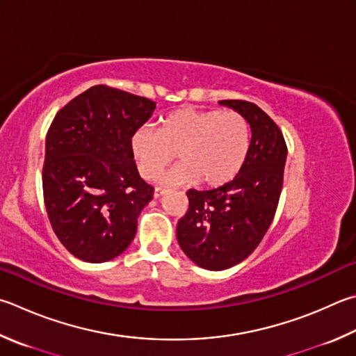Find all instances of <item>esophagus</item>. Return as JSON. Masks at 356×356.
Segmentation results:
<instances>
[{
  "mask_svg": "<svg viewBox=\"0 0 356 356\" xmlns=\"http://www.w3.org/2000/svg\"><path fill=\"white\" fill-rule=\"evenodd\" d=\"M166 193V190L165 188H160V186H157L156 190H154V197H160V196H163Z\"/></svg>",
  "mask_w": 356,
  "mask_h": 356,
  "instance_id": "34e87169",
  "label": "esophagus"
}]
</instances>
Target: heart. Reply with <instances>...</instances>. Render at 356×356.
<instances>
[{"instance_id":"b5f03b06","label":"heart","mask_w":356,"mask_h":356,"mask_svg":"<svg viewBox=\"0 0 356 356\" xmlns=\"http://www.w3.org/2000/svg\"><path fill=\"white\" fill-rule=\"evenodd\" d=\"M250 127L235 111L180 108L165 115L159 131L140 127L131 138V151L145 179H156L177 157L182 163L168 171L170 184L196 182L221 186L234 180L248 157Z\"/></svg>"}]
</instances>
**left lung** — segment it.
I'll list each match as a JSON object with an SVG mask.
<instances>
[{
  "mask_svg": "<svg viewBox=\"0 0 356 356\" xmlns=\"http://www.w3.org/2000/svg\"><path fill=\"white\" fill-rule=\"evenodd\" d=\"M249 122L248 157L238 176L215 190H188V211L177 224L185 255L209 270L245 260L263 240L279 205L286 143L279 126L254 102L219 101Z\"/></svg>",
  "mask_w": 356,
  "mask_h": 356,
  "instance_id": "8db88e82",
  "label": "left lung"
}]
</instances>
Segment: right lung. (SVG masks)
Masks as SVG:
<instances>
[{
	"instance_id": "right-lung-1",
	"label": "right lung",
	"mask_w": 356,
	"mask_h": 356,
	"mask_svg": "<svg viewBox=\"0 0 356 356\" xmlns=\"http://www.w3.org/2000/svg\"><path fill=\"white\" fill-rule=\"evenodd\" d=\"M156 102L95 86L57 112L44 147L43 197L54 234L76 258L104 263L122 254L154 188L140 177L131 138Z\"/></svg>"
}]
</instances>
